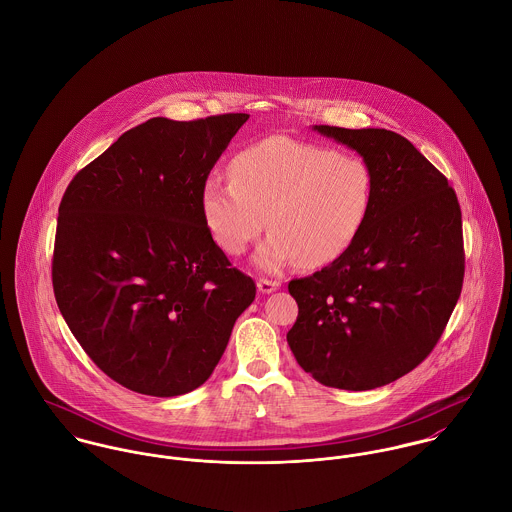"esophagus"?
Wrapping results in <instances>:
<instances>
[{
  "label": "esophagus",
  "instance_id": "obj_1",
  "mask_svg": "<svg viewBox=\"0 0 512 512\" xmlns=\"http://www.w3.org/2000/svg\"><path fill=\"white\" fill-rule=\"evenodd\" d=\"M280 288V282H274V280H258V292L260 293H272L276 292Z\"/></svg>",
  "mask_w": 512,
  "mask_h": 512
}]
</instances>
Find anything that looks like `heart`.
<instances>
[{"label":"heart","instance_id":"b5f03b06","mask_svg":"<svg viewBox=\"0 0 512 512\" xmlns=\"http://www.w3.org/2000/svg\"><path fill=\"white\" fill-rule=\"evenodd\" d=\"M230 181L217 175L205 181L203 219L228 256H242L268 219L272 232L254 256L264 272L337 260L357 238L372 197L361 157L288 136L240 149L230 161Z\"/></svg>","mask_w":512,"mask_h":512}]
</instances>
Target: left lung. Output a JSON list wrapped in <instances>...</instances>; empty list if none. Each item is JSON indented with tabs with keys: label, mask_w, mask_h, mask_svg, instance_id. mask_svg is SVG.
Returning <instances> with one entry per match:
<instances>
[{
	"label": "left lung",
	"mask_w": 512,
	"mask_h": 512,
	"mask_svg": "<svg viewBox=\"0 0 512 512\" xmlns=\"http://www.w3.org/2000/svg\"><path fill=\"white\" fill-rule=\"evenodd\" d=\"M355 149L372 197L353 244L288 290L295 361L317 382L372 390L420 365L436 347L465 272L461 209L438 169L390 130L313 126Z\"/></svg>",
	"instance_id": "left-lung-1"
}]
</instances>
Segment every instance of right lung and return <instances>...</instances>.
<instances>
[{
    "label": "right lung",
    "instance_id": "obj_1",
    "mask_svg": "<svg viewBox=\"0 0 512 512\" xmlns=\"http://www.w3.org/2000/svg\"><path fill=\"white\" fill-rule=\"evenodd\" d=\"M246 120L151 118L78 171L63 195L57 305L94 365L134 392L169 398L199 388L256 297L201 209L211 169Z\"/></svg>",
    "mask_w": 512,
    "mask_h": 512
}]
</instances>
